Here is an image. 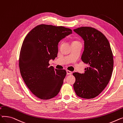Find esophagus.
<instances>
[{
    "mask_svg": "<svg viewBox=\"0 0 123 123\" xmlns=\"http://www.w3.org/2000/svg\"><path fill=\"white\" fill-rule=\"evenodd\" d=\"M67 74L68 75H70V74H72V72L70 71H69V70H67Z\"/></svg>",
    "mask_w": 123,
    "mask_h": 123,
    "instance_id": "1",
    "label": "esophagus"
}]
</instances>
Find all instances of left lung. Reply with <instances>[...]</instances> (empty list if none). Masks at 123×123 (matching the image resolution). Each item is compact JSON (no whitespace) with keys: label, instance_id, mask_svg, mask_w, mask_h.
<instances>
[{"label":"left lung","instance_id":"obj_1","mask_svg":"<svg viewBox=\"0 0 123 123\" xmlns=\"http://www.w3.org/2000/svg\"><path fill=\"white\" fill-rule=\"evenodd\" d=\"M74 31L84 41L81 59L88 64L84 74H73L74 90L79 97L94 98L105 89L111 77L114 61L110 43L101 32L93 28L82 27Z\"/></svg>","mask_w":123,"mask_h":123}]
</instances>
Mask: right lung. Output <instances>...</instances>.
Instances as JSON below:
<instances>
[{"label": "right lung", "instance_id": "1", "mask_svg": "<svg viewBox=\"0 0 123 123\" xmlns=\"http://www.w3.org/2000/svg\"><path fill=\"white\" fill-rule=\"evenodd\" d=\"M71 34L69 28L41 24L33 29L23 42L20 73L28 88L40 99L54 98L61 90L67 72L49 67V62L57 57L60 41Z\"/></svg>", "mask_w": 123, "mask_h": 123}]
</instances>
